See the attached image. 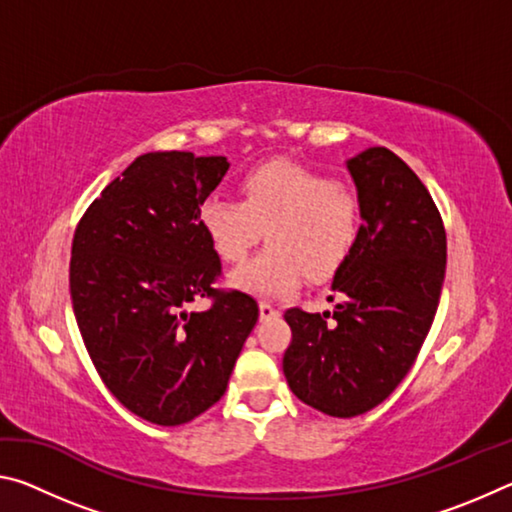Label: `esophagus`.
<instances>
[{
  "label": "esophagus",
  "instance_id": "34e87169",
  "mask_svg": "<svg viewBox=\"0 0 512 512\" xmlns=\"http://www.w3.org/2000/svg\"><path fill=\"white\" fill-rule=\"evenodd\" d=\"M259 316H262V318H275V316H280V309H277L273 302L262 300V302H259Z\"/></svg>",
  "mask_w": 512,
  "mask_h": 512
}]
</instances>
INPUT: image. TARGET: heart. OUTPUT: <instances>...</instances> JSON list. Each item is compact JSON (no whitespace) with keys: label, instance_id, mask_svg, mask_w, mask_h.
I'll return each instance as SVG.
<instances>
[{"label":"heart","instance_id":"obj_1","mask_svg":"<svg viewBox=\"0 0 512 512\" xmlns=\"http://www.w3.org/2000/svg\"><path fill=\"white\" fill-rule=\"evenodd\" d=\"M201 225L225 264H241L266 230L268 246L232 275L255 296H287L302 275L323 282L348 262L366 225L357 189L291 162H266L241 178V201L207 196Z\"/></svg>","mask_w":512,"mask_h":512}]
</instances>
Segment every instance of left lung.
I'll list each match as a JSON object with an SVG mask.
<instances>
[{"label":"left lung","instance_id":"1","mask_svg":"<svg viewBox=\"0 0 512 512\" xmlns=\"http://www.w3.org/2000/svg\"><path fill=\"white\" fill-rule=\"evenodd\" d=\"M348 169L366 225L334 275L339 302L323 314L284 311V377L298 400L334 418L375 409L406 377L436 316L447 266L443 216L409 164L372 146Z\"/></svg>","mask_w":512,"mask_h":512}]
</instances>
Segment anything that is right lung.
<instances>
[{
	"label": "right lung",
	"instance_id": "right-lung-1",
	"mask_svg": "<svg viewBox=\"0 0 512 512\" xmlns=\"http://www.w3.org/2000/svg\"><path fill=\"white\" fill-rule=\"evenodd\" d=\"M228 167L223 155H140L74 232L69 293L94 368L128 411L162 427L221 400L259 318L248 293L214 289L221 259L201 205ZM196 297L213 305L187 315Z\"/></svg>",
	"mask_w": 512,
	"mask_h": 512
}]
</instances>
